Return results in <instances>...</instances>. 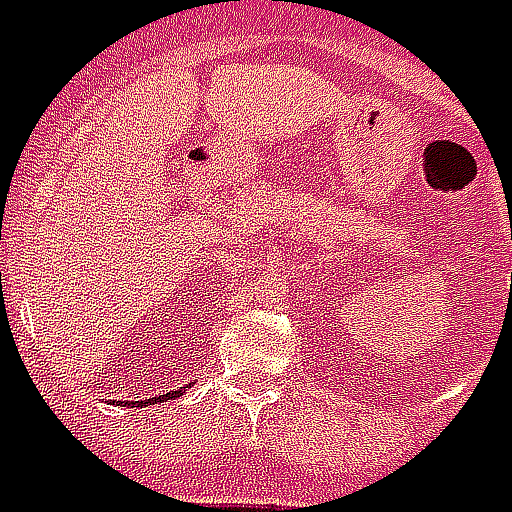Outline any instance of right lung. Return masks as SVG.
Masks as SVG:
<instances>
[{
  "label": "right lung",
  "mask_w": 512,
  "mask_h": 512,
  "mask_svg": "<svg viewBox=\"0 0 512 512\" xmlns=\"http://www.w3.org/2000/svg\"><path fill=\"white\" fill-rule=\"evenodd\" d=\"M184 389H190V386H184ZM184 389L168 391V394H159V397H151V400H137V402L126 400V405H129V408H143V405H148V402H168V400H173V397H179V394H184Z\"/></svg>",
  "instance_id": "right-lung-1"
}]
</instances>
